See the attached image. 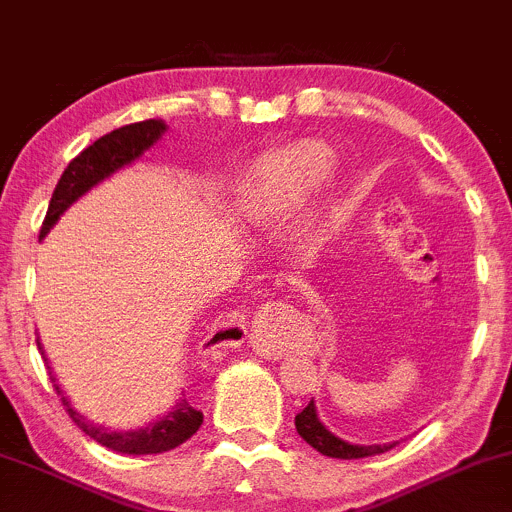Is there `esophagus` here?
I'll return each instance as SVG.
<instances>
[{
    "instance_id": "1",
    "label": "esophagus",
    "mask_w": 512,
    "mask_h": 512,
    "mask_svg": "<svg viewBox=\"0 0 512 512\" xmlns=\"http://www.w3.org/2000/svg\"><path fill=\"white\" fill-rule=\"evenodd\" d=\"M234 325H236V323H234ZM231 333H236V328H231ZM281 350H283V347H278V350L273 352V355H281Z\"/></svg>"
}]
</instances>
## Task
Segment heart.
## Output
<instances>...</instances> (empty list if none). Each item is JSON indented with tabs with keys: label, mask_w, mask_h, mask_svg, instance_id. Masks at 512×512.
I'll return each instance as SVG.
<instances>
[{
	"label": "heart",
	"mask_w": 512,
	"mask_h": 512,
	"mask_svg": "<svg viewBox=\"0 0 512 512\" xmlns=\"http://www.w3.org/2000/svg\"><path fill=\"white\" fill-rule=\"evenodd\" d=\"M337 172V155L320 140H303L266 155L241 179L236 202L246 214L281 217L308 202Z\"/></svg>",
	"instance_id": "obj_1"
}]
</instances>
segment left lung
I'll list each match as a JSON object with an SVG mask.
<instances>
[{"label": "left lung", "mask_w": 512, "mask_h": 512, "mask_svg": "<svg viewBox=\"0 0 512 512\" xmlns=\"http://www.w3.org/2000/svg\"><path fill=\"white\" fill-rule=\"evenodd\" d=\"M295 429H298V434L303 436V439L308 441L315 451H320L323 456H330V458H345V461H350V458L377 456V453H384V451H389L397 446V441H392V444H370L367 446V444H352V441L340 439V436H335L333 431H330L328 426L320 421L318 407H315V399H310L308 407L295 416Z\"/></svg>", "instance_id": "obj_1"}]
</instances>
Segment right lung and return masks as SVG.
Wrapping results in <instances>:
<instances>
[{
  "label": "right lung",
  "mask_w": 512,
  "mask_h": 512,
  "mask_svg": "<svg viewBox=\"0 0 512 512\" xmlns=\"http://www.w3.org/2000/svg\"><path fill=\"white\" fill-rule=\"evenodd\" d=\"M165 133H167L165 120H155V118L142 120V123L125 125V128H118L113 130V133L103 135V138L93 142V145H88L81 155L73 157V160L68 162L66 170H63L54 194H51L49 212H46L44 226H41V239L54 229L56 221L63 217V212H66L73 202H78L83 194L91 192V189L103 182V179H108L118 170H123V167L133 165L135 160H140V157L145 155V152L150 150V147L155 145V142ZM36 345H39L41 357H44L46 367H49V377L51 382H54V389L61 397L66 412L71 414L73 421H76L78 429L86 431L93 441H98V444L105 446V449L118 451V453H130V456H150V453L172 451L177 449L179 444H184L189 436L197 434V429L202 426L204 414L197 412V409H194L184 397L177 399V404L170 409V412L162 414L160 419L150 421L147 426H140V429L118 431L103 424H93L91 419H86V416L78 414L76 409L71 407L68 397L63 394L61 384L56 382L54 372H51L49 357H46L39 337H36Z\"/></svg>",
  "instance_id": "obj_1"
}]
</instances>
